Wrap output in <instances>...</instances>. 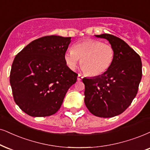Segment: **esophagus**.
Masks as SVG:
<instances>
[{
  "mask_svg": "<svg viewBox=\"0 0 150 150\" xmlns=\"http://www.w3.org/2000/svg\"><path fill=\"white\" fill-rule=\"evenodd\" d=\"M82 79H83V76H82V75H81L80 74H79L78 77H77V80H78V81H81Z\"/></svg>",
  "mask_w": 150,
  "mask_h": 150,
  "instance_id": "esophagus-1",
  "label": "esophagus"
}]
</instances>
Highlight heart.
I'll use <instances>...</instances> for the list:
<instances>
[{
    "instance_id": "heart-1",
    "label": "heart",
    "mask_w": 150,
    "mask_h": 150,
    "mask_svg": "<svg viewBox=\"0 0 150 150\" xmlns=\"http://www.w3.org/2000/svg\"><path fill=\"white\" fill-rule=\"evenodd\" d=\"M115 50L111 45L93 39L75 43L72 50L64 54V62L70 69L76 68L81 59V69L89 76L98 77L106 73L112 65Z\"/></svg>"
}]
</instances>
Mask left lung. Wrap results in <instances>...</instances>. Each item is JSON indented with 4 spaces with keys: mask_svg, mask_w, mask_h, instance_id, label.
Returning a JSON list of instances; mask_svg holds the SVG:
<instances>
[{
    "mask_svg": "<svg viewBox=\"0 0 150 150\" xmlns=\"http://www.w3.org/2000/svg\"><path fill=\"white\" fill-rule=\"evenodd\" d=\"M96 36L109 41L114 48L115 57L106 73L94 78L82 79L84 102L96 116L111 117L124 112L136 97L142 78L141 59L120 38L109 34Z\"/></svg>",
    "mask_w": 150,
    "mask_h": 150,
    "instance_id": "obj_1",
    "label": "left lung"
}]
</instances>
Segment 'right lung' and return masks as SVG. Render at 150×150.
<instances>
[{"label": "right lung", "mask_w": 150, "mask_h": 150, "mask_svg": "<svg viewBox=\"0 0 150 150\" xmlns=\"http://www.w3.org/2000/svg\"><path fill=\"white\" fill-rule=\"evenodd\" d=\"M71 37L45 36L26 45L15 57L9 75L17 105L33 117L50 116L62 105L77 74L64 62Z\"/></svg>", "instance_id": "obj_1"}]
</instances>
